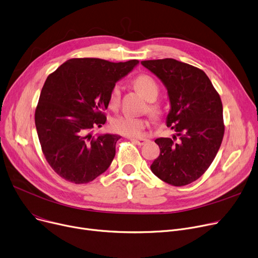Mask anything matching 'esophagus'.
<instances>
[{"label":"esophagus","instance_id":"obj_1","mask_svg":"<svg viewBox=\"0 0 258 258\" xmlns=\"http://www.w3.org/2000/svg\"><path fill=\"white\" fill-rule=\"evenodd\" d=\"M131 141H132L134 144L139 145V146H143V145H145L146 143L149 142L148 139H131Z\"/></svg>","mask_w":258,"mask_h":258}]
</instances>
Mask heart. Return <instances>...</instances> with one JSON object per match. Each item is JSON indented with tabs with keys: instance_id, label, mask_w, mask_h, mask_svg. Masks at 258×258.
<instances>
[{
	"instance_id": "heart-1",
	"label": "heart",
	"mask_w": 258,
	"mask_h": 258,
	"mask_svg": "<svg viewBox=\"0 0 258 258\" xmlns=\"http://www.w3.org/2000/svg\"><path fill=\"white\" fill-rule=\"evenodd\" d=\"M134 85L140 94L149 102H154L159 94V88L156 81L149 75H141L134 81ZM120 103V85L116 84L112 87L109 94L108 104L111 109H117ZM149 111L153 115L158 114V108L154 105L149 106ZM148 120L143 117H136L129 114H122L111 120L112 129L120 134L127 136H139L147 127Z\"/></svg>"
}]
</instances>
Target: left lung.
I'll list each match as a JSON object with an SVG mask.
<instances>
[{"instance_id":"left-lung-1","label":"left lung","mask_w":258,"mask_h":258,"mask_svg":"<svg viewBox=\"0 0 258 258\" xmlns=\"http://www.w3.org/2000/svg\"><path fill=\"white\" fill-rule=\"evenodd\" d=\"M168 90L171 109L166 126L173 139L155 140L160 154L151 171L164 182L183 186L200 178L214 161L224 136L223 105L207 75L200 69L165 58L145 60Z\"/></svg>"}]
</instances>
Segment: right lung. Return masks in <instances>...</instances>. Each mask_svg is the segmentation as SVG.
<instances>
[{"instance_id": "add662e5", "label": "right lung", "mask_w": 258, "mask_h": 258, "mask_svg": "<svg viewBox=\"0 0 258 258\" xmlns=\"http://www.w3.org/2000/svg\"><path fill=\"white\" fill-rule=\"evenodd\" d=\"M139 60L110 62L99 58H73L48 76L35 110L42 153L51 168L76 184L87 183L109 168L117 134L93 135L102 127L109 94Z\"/></svg>"}]
</instances>
